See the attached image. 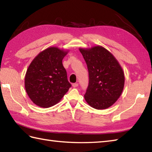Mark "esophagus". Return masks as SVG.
Instances as JSON below:
<instances>
[{
  "instance_id": "obj_1",
  "label": "esophagus",
  "mask_w": 152,
  "mask_h": 152,
  "mask_svg": "<svg viewBox=\"0 0 152 152\" xmlns=\"http://www.w3.org/2000/svg\"><path fill=\"white\" fill-rule=\"evenodd\" d=\"M72 86L74 88H76V87H78V83H74V84H72Z\"/></svg>"
}]
</instances>
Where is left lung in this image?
Wrapping results in <instances>:
<instances>
[{
  "label": "left lung",
  "mask_w": 152,
  "mask_h": 152,
  "mask_svg": "<svg viewBox=\"0 0 152 152\" xmlns=\"http://www.w3.org/2000/svg\"><path fill=\"white\" fill-rule=\"evenodd\" d=\"M79 50L89 72L85 100L94 109H107L117 102L123 92L124 86L123 68L113 55L102 46Z\"/></svg>",
  "instance_id": "8db88e82"
}]
</instances>
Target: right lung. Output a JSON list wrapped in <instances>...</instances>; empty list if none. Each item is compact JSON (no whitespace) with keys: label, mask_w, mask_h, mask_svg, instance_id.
<instances>
[{"label":"right lung","mask_w":152,"mask_h":152,"mask_svg":"<svg viewBox=\"0 0 152 152\" xmlns=\"http://www.w3.org/2000/svg\"><path fill=\"white\" fill-rule=\"evenodd\" d=\"M68 50L49 47L34 58L26 71L25 89L35 105L48 108L62 99L71 87L62 59Z\"/></svg>","instance_id":"1"}]
</instances>
